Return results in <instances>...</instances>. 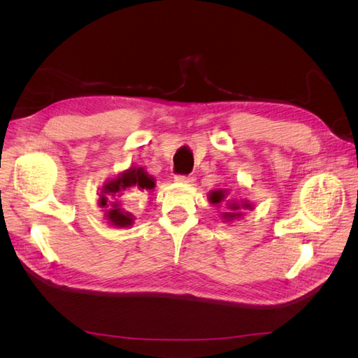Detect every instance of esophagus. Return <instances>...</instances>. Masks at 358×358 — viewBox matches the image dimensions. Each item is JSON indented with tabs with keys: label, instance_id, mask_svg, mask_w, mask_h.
I'll return each instance as SVG.
<instances>
[{
	"label": "esophagus",
	"instance_id": "obj_1",
	"mask_svg": "<svg viewBox=\"0 0 358 358\" xmlns=\"http://www.w3.org/2000/svg\"><path fill=\"white\" fill-rule=\"evenodd\" d=\"M175 181L181 185H192L194 177H187V175H177V177H175Z\"/></svg>",
	"mask_w": 358,
	"mask_h": 358
}]
</instances>
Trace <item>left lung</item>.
Masks as SVG:
<instances>
[{
  "label": "left lung",
  "instance_id": "1",
  "mask_svg": "<svg viewBox=\"0 0 358 358\" xmlns=\"http://www.w3.org/2000/svg\"><path fill=\"white\" fill-rule=\"evenodd\" d=\"M224 200V192L222 189H217V191H212L209 194V201L214 203V204H220ZM227 204V209L229 212H224L222 214V217L226 220V222H232L235 218H240L241 217V209H252V204H250L248 200H241V201H229L226 203Z\"/></svg>",
  "mask_w": 358,
  "mask_h": 358
}]
</instances>
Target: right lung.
I'll list each match as a JSON object with an SVG mask.
<instances>
[{
  "label": "right lung",
  "mask_w": 358,
  "mask_h": 358,
  "mask_svg": "<svg viewBox=\"0 0 358 358\" xmlns=\"http://www.w3.org/2000/svg\"><path fill=\"white\" fill-rule=\"evenodd\" d=\"M132 187L150 191L155 187V180L143 167L131 166L129 169L120 172L115 178L106 181L100 189L98 204L108 209L104 217L110 226L129 227L134 224L135 217L123 208V203L120 200V196Z\"/></svg>",
  "instance_id": "right-lung-1"
}]
</instances>
